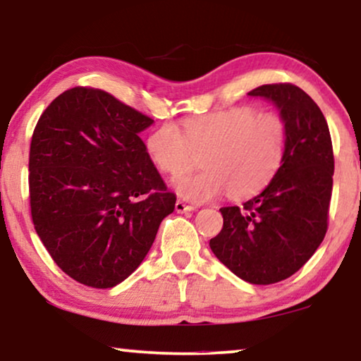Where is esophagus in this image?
<instances>
[{"mask_svg": "<svg viewBox=\"0 0 361 361\" xmlns=\"http://www.w3.org/2000/svg\"><path fill=\"white\" fill-rule=\"evenodd\" d=\"M192 210H194V205L185 204V202H182V200L176 202V212H177V214H184V212H192Z\"/></svg>", "mask_w": 361, "mask_h": 361, "instance_id": "1", "label": "esophagus"}]
</instances>
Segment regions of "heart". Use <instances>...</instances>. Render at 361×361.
<instances>
[{
  "mask_svg": "<svg viewBox=\"0 0 361 361\" xmlns=\"http://www.w3.org/2000/svg\"><path fill=\"white\" fill-rule=\"evenodd\" d=\"M288 128L276 111L231 106L190 118L184 133L166 121L147 136L146 151L157 169L179 177L202 157L204 171L180 177L176 190L192 202L226 194L245 199L274 179L284 161Z\"/></svg>",
  "mask_w": 361,
  "mask_h": 361,
  "instance_id": "heart-1",
  "label": "heart"
}]
</instances>
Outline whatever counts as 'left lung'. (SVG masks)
<instances>
[{
    "label": "left lung",
    "mask_w": 361,
    "mask_h": 361,
    "mask_svg": "<svg viewBox=\"0 0 361 361\" xmlns=\"http://www.w3.org/2000/svg\"><path fill=\"white\" fill-rule=\"evenodd\" d=\"M279 108L288 145L278 174L243 207H224L214 255L246 283L274 284L302 268L322 243L334 185L329 125L312 98L293 83L251 90Z\"/></svg>",
    "instance_id": "8db88e82"
}]
</instances>
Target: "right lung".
<instances>
[{"mask_svg":"<svg viewBox=\"0 0 361 361\" xmlns=\"http://www.w3.org/2000/svg\"><path fill=\"white\" fill-rule=\"evenodd\" d=\"M152 121L105 90L73 87L34 128V228L59 268L80 284L108 289L125 281L174 212L176 194L140 137Z\"/></svg>","mask_w":361,"mask_h":361,"instance_id":"add662e5","label":"right lung"}]
</instances>
